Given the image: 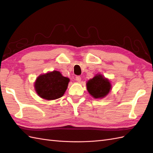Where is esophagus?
<instances>
[{"label": "esophagus", "instance_id": "34e87169", "mask_svg": "<svg viewBox=\"0 0 153 153\" xmlns=\"http://www.w3.org/2000/svg\"><path fill=\"white\" fill-rule=\"evenodd\" d=\"M76 82H80L81 80H82V78H81L80 76H77L76 77Z\"/></svg>", "mask_w": 153, "mask_h": 153}]
</instances>
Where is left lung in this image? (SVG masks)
<instances>
[{
    "mask_svg": "<svg viewBox=\"0 0 153 153\" xmlns=\"http://www.w3.org/2000/svg\"><path fill=\"white\" fill-rule=\"evenodd\" d=\"M86 86L89 93L95 99L105 98L112 89L110 80L100 74H96L87 81Z\"/></svg>",
    "mask_w": 153,
    "mask_h": 153,
    "instance_id": "obj_1",
    "label": "left lung"
}]
</instances>
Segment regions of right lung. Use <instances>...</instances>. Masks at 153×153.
Here are the masks:
<instances>
[{
  "label": "right lung",
  "mask_w": 153,
  "mask_h": 153,
  "mask_svg": "<svg viewBox=\"0 0 153 153\" xmlns=\"http://www.w3.org/2000/svg\"><path fill=\"white\" fill-rule=\"evenodd\" d=\"M70 79L54 70L39 76L34 83L35 90L41 98L51 100L59 99L68 88Z\"/></svg>",
  "instance_id": "1"
}]
</instances>
